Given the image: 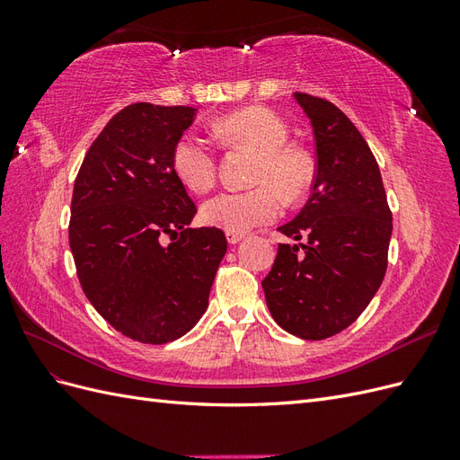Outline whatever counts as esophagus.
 Segmentation results:
<instances>
[{
    "label": "esophagus",
    "mask_w": 460,
    "mask_h": 460,
    "mask_svg": "<svg viewBox=\"0 0 460 460\" xmlns=\"http://www.w3.org/2000/svg\"><path fill=\"white\" fill-rule=\"evenodd\" d=\"M243 238H245V234H240V232H226V240H228V243H232V245L240 243Z\"/></svg>",
    "instance_id": "obj_1"
}]
</instances>
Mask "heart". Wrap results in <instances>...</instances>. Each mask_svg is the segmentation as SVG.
Segmentation results:
<instances>
[{
  "label": "heart",
  "instance_id": "obj_1",
  "mask_svg": "<svg viewBox=\"0 0 460 460\" xmlns=\"http://www.w3.org/2000/svg\"><path fill=\"white\" fill-rule=\"evenodd\" d=\"M218 136L230 146H243L259 153L253 182L245 191H222L201 207L207 226L226 232H247L267 225L282 213L280 189L296 199L311 184V163L305 153L286 146V122L264 107H247L217 122ZM172 171L190 191L211 190L217 178V155L203 137L184 134L172 149Z\"/></svg>",
  "mask_w": 460,
  "mask_h": 460
}]
</instances>
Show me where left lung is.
Returning <instances> with one entry per match:
<instances>
[{
    "instance_id": "left-lung-1",
    "label": "left lung",
    "mask_w": 460,
    "mask_h": 460,
    "mask_svg": "<svg viewBox=\"0 0 460 460\" xmlns=\"http://www.w3.org/2000/svg\"><path fill=\"white\" fill-rule=\"evenodd\" d=\"M294 97L313 127L316 176L307 205L278 228L297 243L278 245L262 289L286 332L324 340L353 324L376 296L394 226L378 163L355 124L326 100Z\"/></svg>"
}]
</instances>
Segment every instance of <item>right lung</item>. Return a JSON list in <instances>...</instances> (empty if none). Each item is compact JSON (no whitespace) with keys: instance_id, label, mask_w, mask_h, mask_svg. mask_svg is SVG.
Masks as SVG:
<instances>
[{"instance_id":"right-lung-1","label":"right lung","mask_w":460,"mask_h":460,"mask_svg":"<svg viewBox=\"0 0 460 460\" xmlns=\"http://www.w3.org/2000/svg\"><path fill=\"white\" fill-rule=\"evenodd\" d=\"M193 107L134 103L107 122L76 176L68 243L86 297L142 343L182 338L207 311L226 253L218 228H190L196 205L172 171ZM164 234H176L171 244Z\"/></svg>"}]
</instances>
